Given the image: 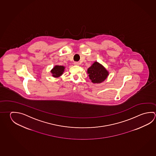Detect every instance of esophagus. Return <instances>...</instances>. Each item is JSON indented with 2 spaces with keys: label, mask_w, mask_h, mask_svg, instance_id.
Masks as SVG:
<instances>
[{
  "label": "esophagus",
  "mask_w": 156,
  "mask_h": 156,
  "mask_svg": "<svg viewBox=\"0 0 156 156\" xmlns=\"http://www.w3.org/2000/svg\"><path fill=\"white\" fill-rule=\"evenodd\" d=\"M74 65H76V66H79V63L78 62H74Z\"/></svg>",
  "instance_id": "1"
}]
</instances>
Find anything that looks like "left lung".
<instances>
[{"mask_svg": "<svg viewBox=\"0 0 156 156\" xmlns=\"http://www.w3.org/2000/svg\"><path fill=\"white\" fill-rule=\"evenodd\" d=\"M87 73L89 79L94 84L102 83L109 75V72L106 68L97 61L94 62L87 69Z\"/></svg>", "mask_w": 156, "mask_h": 156, "instance_id": "1", "label": "left lung"}]
</instances>
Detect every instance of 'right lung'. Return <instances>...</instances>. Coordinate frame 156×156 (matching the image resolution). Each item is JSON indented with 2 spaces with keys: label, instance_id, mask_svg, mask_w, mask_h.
Masks as SVG:
<instances>
[{
  "label": "right lung",
  "instance_id": "add662e5",
  "mask_svg": "<svg viewBox=\"0 0 156 156\" xmlns=\"http://www.w3.org/2000/svg\"><path fill=\"white\" fill-rule=\"evenodd\" d=\"M65 67L63 66L55 65L53 69L50 71V72L52 74V76L54 78H58L63 74L65 71Z\"/></svg>",
  "mask_w": 156,
  "mask_h": 156
}]
</instances>
